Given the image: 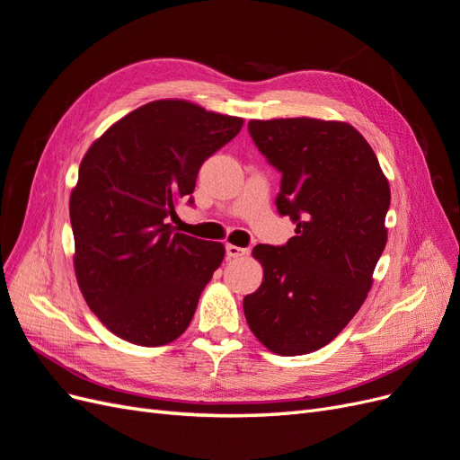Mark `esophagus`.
Listing matches in <instances>:
<instances>
[{"instance_id": "esophagus-1", "label": "esophagus", "mask_w": 460, "mask_h": 460, "mask_svg": "<svg viewBox=\"0 0 460 460\" xmlns=\"http://www.w3.org/2000/svg\"><path fill=\"white\" fill-rule=\"evenodd\" d=\"M245 255H247V249L245 247L226 243V257L228 259H240V257H245Z\"/></svg>"}]
</instances>
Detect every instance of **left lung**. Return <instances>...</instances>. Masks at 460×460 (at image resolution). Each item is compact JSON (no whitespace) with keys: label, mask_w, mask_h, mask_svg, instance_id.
I'll return each mask as SVG.
<instances>
[{"label":"left lung","mask_w":460,"mask_h":460,"mask_svg":"<svg viewBox=\"0 0 460 460\" xmlns=\"http://www.w3.org/2000/svg\"><path fill=\"white\" fill-rule=\"evenodd\" d=\"M247 128L282 172L276 207L297 228L282 247L255 245L264 274L243 297L245 320L272 353L305 355L336 338L367 299L387 242L389 184L347 122L299 117Z\"/></svg>","instance_id":"obj_1"}]
</instances>
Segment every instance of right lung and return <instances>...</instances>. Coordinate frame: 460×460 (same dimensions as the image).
<instances>
[{
    "mask_svg": "<svg viewBox=\"0 0 460 460\" xmlns=\"http://www.w3.org/2000/svg\"><path fill=\"white\" fill-rule=\"evenodd\" d=\"M243 119L184 100L137 107L92 144L71 193L75 272L88 307L115 336L157 347L182 336L225 245L174 232L198 172Z\"/></svg>",
    "mask_w": 460,
    "mask_h": 460,
    "instance_id": "1",
    "label": "right lung"
}]
</instances>
